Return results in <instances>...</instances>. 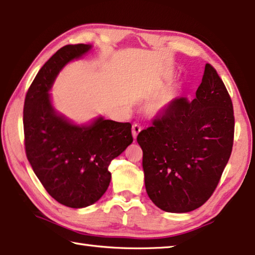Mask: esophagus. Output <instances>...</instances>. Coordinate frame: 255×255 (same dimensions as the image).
Returning a JSON list of instances; mask_svg holds the SVG:
<instances>
[{
	"mask_svg": "<svg viewBox=\"0 0 255 255\" xmlns=\"http://www.w3.org/2000/svg\"><path fill=\"white\" fill-rule=\"evenodd\" d=\"M140 130H141V127L139 126V125H137V124H135V125H132V128H131V132H132V136H133V138H137V136H138V133L140 132Z\"/></svg>",
	"mask_w": 255,
	"mask_h": 255,
	"instance_id": "esophagus-1",
	"label": "esophagus"
}]
</instances>
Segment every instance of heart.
<instances>
[{
    "instance_id": "obj_1",
    "label": "heart",
    "mask_w": 255,
    "mask_h": 255,
    "mask_svg": "<svg viewBox=\"0 0 255 255\" xmlns=\"http://www.w3.org/2000/svg\"><path fill=\"white\" fill-rule=\"evenodd\" d=\"M169 102H170V99L169 98L159 99V100H157L156 102H154L152 109L154 111H162V110H164L167 107V105H169Z\"/></svg>"
}]
</instances>
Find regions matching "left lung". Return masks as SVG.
Masks as SVG:
<instances>
[{"label": "left lung", "instance_id": "1", "mask_svg": "<svg viewBox=\"0 0 255 255\" xmlns=\"http://www.w3.org/2000/svg\"><path fill=\"white\" fill-rule=\"evenodd\" d=\"M234 110L215 68L206 64L196 98L175 99L141 130L147 195L167 213H189L213 195L230 159Z\"/></svg>", "mask_w": 255, "mask_h": 255}]
</instances>
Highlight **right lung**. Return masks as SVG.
Segmentation results:
<instances>
[{"instance_id":"obj_1","label":"right lung","mask_w":255,"mask_h":255,"mask_svg":"<svg viewBox=\"0 0 255 255\" xmlns=\"http://www.w3.org/2000/svg\"><path fill=\"white\" fill-rule=\"evenodd\" d=\"M91 49L66 45L40 68L24 99L25 154L46 191L71 208L97 202L109 187L111 161L132 143L131 125L98 118L77 126L54 110L48 93L59 71Z\"/></svg>"}]
</instances>
